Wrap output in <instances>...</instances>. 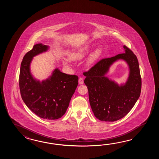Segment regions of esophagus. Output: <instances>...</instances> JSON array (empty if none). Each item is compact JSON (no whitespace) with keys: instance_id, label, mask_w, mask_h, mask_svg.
<instances>
[{"instance_id":"esophagus-1","label":"esophagus","mask_w":159,"mask_h":159,"mask_svg":"<svg viewBox=\"0 0 159 159\" xmlns=\"http://www.w3.org/2000/svg\"><path fill=\"white\" fill-rule=\"evenodd\" d=\"M78 82H79V84H84V80H83V78H79V80H78Z\"/></svg>"}]
</instances>
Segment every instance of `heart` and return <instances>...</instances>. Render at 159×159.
Here are the masks:
<instances>
[{
	"instance_id": "heart-1",
	"label": "heart",
	"mask_w": 159,
	"mask_h": 159,
	"mask_svg": "<svg viewBox=\"0 0 159 159\" xmlns=\"http://www.w3.org/2000/svg\"><path fill=\"white\" fill-rule=\"evenodd\" d=\"M90 48L91 47L89 45H85L84 47L80 48L74 52L70 53L69 55V57L73 61L80 60L82 59L83 58H84L87 55L88 53L89 52V51H90ZM99 53H100L99 49H97L91 55V57L89 61V63H91L94 60L95 58H97L99 56ZM62 62L63 65L67 67L69 66L70 65V60L68 58H62Z\"/></svg>"
}]
</instances>
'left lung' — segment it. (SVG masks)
Instances as JSON below:
<instances>
[{
  "instance_id": "8db88e82",
  "label": "left lung",
  "mask_w": 159,
  "mask_h": 159,
  "mask_svg": "<svg viewBox=\"0 0 159 159\" xmlns=\"http://www.w3.org/2000/svg\"><path fill=\"white\" fill-rule=\"evenodd\" d=\"M123 48L125 53L103 58L83 73L92 111L101 121L114 122L125 116L140 95L142 78L138 58L129 48ZM119 59L125 61L130 69L128 81L120 86L105 76L110 66Z\"/></svg>"
}]
</instances>
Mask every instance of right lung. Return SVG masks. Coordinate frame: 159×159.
I'll return each mask as SVG.
<instances>
[{
    "label": "right lung",
    "mask_w": 159,
    "mask_h": 159,
    "mask_svg": "<svg viewBox=\"0 0 159 159\" xmlns=\"http://www.w3.org/2000/svg\"><path fill=\"white\" fill-rule=\"evenodd\" d=\"M48 48L47 45L36 44L25 54L21 64L19 88L22 99L32 111L41 118L55 120L66 111L78 85V77L56 68L46 80L40 82L34 79L30 73V62L34 56Z\"/></svg>",
    "instance_id": "obj_1"
}]
</instances>
